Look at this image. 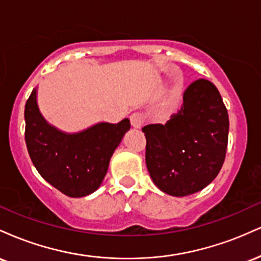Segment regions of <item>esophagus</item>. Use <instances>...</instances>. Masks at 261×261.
<instances>
[{
    "label": "esophagus",
    "mask_w": 261,
    "mask_h": 261,
    "mask_svg": "<svg viewBox=\"0 0 261 261\" xmlns=\"http://www.w3.org/2000/svg\"><path fill=\"white\" fill-rule=\"evenodd\" d=\"M131 126L134 128H140L142 126V115L140 113H134L133 115L130 116Z\"/></svg>",
    "instance_id": "obj_1"
}]
</instances>
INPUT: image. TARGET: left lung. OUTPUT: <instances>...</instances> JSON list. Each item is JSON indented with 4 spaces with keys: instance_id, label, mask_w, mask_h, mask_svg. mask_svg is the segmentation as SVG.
<instances>
[{
    "instance_id": "left-lung-1",
    "label": "left lung",
    "mask_w": 261,
    "mask_h": 261,
    "mask_svg": "<svg viewBox=\"0 0 261 261\" xmlns=\"http://www.w3.org/2000/svg\"><path fill=\"white\" fill-rule=\"evenodd\" d=\"M228 130V113L214 83H191L178 113L164 125L142 128L146 166L155 187L178 197L207 187L222 168Z\"/></svg>"
}]
</instances>
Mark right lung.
<instances>
[{
    "label": "right lung",
    "mask_w": 261,
    "mask_h": 261,
    "mask_svg": "<svg viewBox=\"0 0 261 261\" xmlns=\"http://www.w3.org/2000/svg\"><path fill=\"white\" fill-rule=\"evenodd\" d=\"M38 89H33L24 110L25 143L43 178L70 197H82L100 187L110 158L130 130V120L97 122L79 133H65L40 113Z\"/></svg>",
    "instance_id": "right-lung-1"
}]
</instances>
